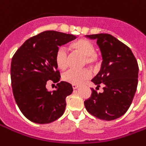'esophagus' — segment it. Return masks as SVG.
<instances>
[{
  "label": "esophagus",
  "instance_id": "esophagus-1",
  "mask_svg": "<svg viewBox=\"0 0 146 146\" xmlns=\"http://www.w3.org/2000/svg\"><path fill=\"white\" fill-rule=\"evenodd\" d=\"M72 87H73V89H76V88H79V86H78L77 84H73V85H72Z\"/></svg>",
  "mask_w": 146,
  "mask_h": 146
}]
</instances>
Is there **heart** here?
Segmentation results:
<instances>
[{"label":"heart","instance_id":"obj_1","mask_svg":"<svg viewBox=\"0 0 146 146\" xmlns=\"http://www.w3.org/2000/svg\"><path fill=\"white\" fill-rule=\"evenodd\" d=\"M70 49L74 53L80 54L84 56V65L93 67L98 62V58L96 52L94 45L89 40L85 38H79L72 42L70 46ZM55 63L59 70H65L68 67L69 56L66 50L62 47L57 50L55 54ZM91 76V73L88 69L81 70H70L64 73L63 80L68 83L73 84H79L84 80H88Z\"/></svg>","mask_w":146,"mask_h":146}]
</instances>
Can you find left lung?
Returning <instances> with one entry per match:
<instances>
[{"mask_svg":"<svg viewBox=\"0 0 146 146\" xmlns=\"http://www.w3.org/2000/svg\"><path fill=\"white\" fill-rule=\"evenodd\" d=\"M96 39L101 51V69L92 81L104 85L98 93L92 88V95L84 101L85 108L98 119L114 120L123 115L130 108L136 92L138 65L126 45L109 34L86 35Z\"/></svg>","mask_w":146,"mask_h":146,"instance_id":"1","label":"left lung"}]
</instances>
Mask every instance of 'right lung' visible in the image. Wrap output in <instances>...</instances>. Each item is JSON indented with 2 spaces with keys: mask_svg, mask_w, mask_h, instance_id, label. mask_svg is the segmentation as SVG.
Returning a JSON list of instances; mask_svg holds the SVG:
<instances>
[{
  "mask_svg": "<svg viewBox=\"0 0 146 146\" xmlns=\"http://www.w3.org/2000/svg\"><path fill=\"white\" fill-rule=\"evenodd\" d=\"M73 35L46 31L28 38L13 55L11 80L16 104L27 119L46 124L55 121L66 110V98L73 92L70 83L61 81L50 92L46 84L58 82L55 63L58 47L76 38Z\"/></svg>",
  "mask_w": 146,
  "mask_h": 146,
  "instance_id": "add662e5",
  "label": "right lung"
}]
</instances>
